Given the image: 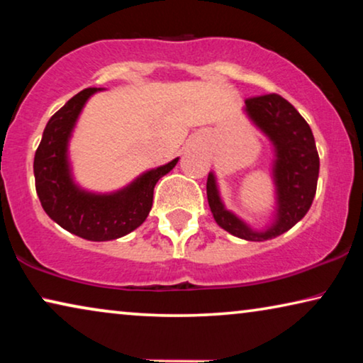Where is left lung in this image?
Returning a JSON list of instances; mask_svg holds the SVG:
<instances>
[{"label": "left lung", "instance_id": "obj_1", "mask_svg": "<svg viewBox=\"0 0 363 363\" xmlns=\"http://www.w3.org/2000/svg\"><path fill=\"white\" fill-rule=\"evenodd\" d=\"M245 102L247 116L276 147L274 177L279 201L277 220L266 231L250 230L245 223L225 210L211 173L208 175L206 195L213 216L223 230L241 240L266 241L289 231L309 211L319 178V153L309 123L279 94L250 97Z\"/></svg>", "mask_w": 363, "mask_h": 363}]
</instances>
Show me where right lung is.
<instances>
[{"instance_id":"add662e5","label":"right lung","mask_w":363,"mask_h":363,"mask_svg":"<svg viewBox=\"0 0 363 363\" xmlns=\"http://www.w3.org/2000/svg\"><path fill=\"white\" fill-rule=\"evenodd\" d=\"M96 91V87L84 89L49 118L34 155V180L39 201L51 220L84 240L108 241L128 235L145 221L152 210L153 188L177 165L178 158L147 172L113 195L79 190L69 175L67 140L79 112Z\"/></svg>"}]
</instances>
